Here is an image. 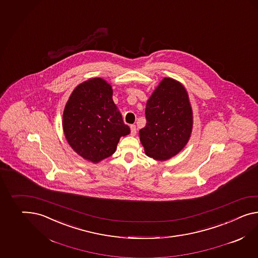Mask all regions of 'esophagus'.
<instances>
[{
  "mask_svg": "<svg viewBox=\"0 0 258 258\" xmlns=\"http://www.w3.org/2000/svg\"><path fill=\"white\" fill-rule=\"evenodd\" d=\"M130 128H131V136L135 137L137 135V127L136 125H131Z\"/></svg>",
  "mask_w": 258,
  "mask_h": 258,
  "instance_id": "1",
  "label": "esophagus"
}]
</instances>
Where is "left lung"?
I'll list each match as a JSON object with an SVG mask.
<instances>
[{
	"label": "left lung",
	"instance_id": "left-lung-1",
	"mask_svg": "<svg viewBox=\"0 0 258 258\" xmlns=\"http://www.w3.org/2000/svg\"><path fill=\"white\" fill-rule=\"evenodd\" d=\"M147 123L139 138L145 153L158 161L178 154L191 137L192 111L184 86L165 78L146 105Z\"/></svg>",
	"mask_w": 258,
	"mask_h": 258
}]
</instances>
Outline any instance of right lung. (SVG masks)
<instances>
[{
  "mask_svg": "<svg viewBox=\"0 0 258 258\" xmlns=\"http://www.w3.org/2000/svg\"><path fill=\"white\" fill-rule=\"evenodd\" d=\"M112 94L106 80L91 79L76 87L63 110L62 128L68 144L94 164L111 156L120 137L130 134Z\"/></svg>",
  "mask_w": 258,
  "mask_h": 258,
  "instance_id": "1",
  "label": "right lung"
}]
</instances>
